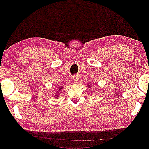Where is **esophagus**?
Wrapping results in <instances>:
<instances>
[{"mask_svg": "<svg viewBox=\"0 0 149 149\" xmlns=\"http://www.w3.org/2000/svg\"><path fill=\"white\" fill-rule=\"evenodd\" d=\"M78 79H79V78H78V76H76V75H74V76H73V80L74 81H75L76 83V82H78Z\"/></svg>", "mask_w": 149, "mask_h": 149, "instance_id": "1", "label": "esophagus"}]
</instances>
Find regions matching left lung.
Returning a JSON list of instances; mask_svg holds the SVG:
<instances>
[{"instance_id":"8db88e82","label":"left lung","mask_w":149,"mask_h":149,"mask_svg":"<svg viewBox=\"0 0 149 149\" xmlns=\"http://www.w3.org/2000/svg\"><path fill=\"white\" fill-rule=\"evenodd\" d=\"M89 85V84H88ZM90 86H91V85H90Z\"/></svg>"}]
</instances>
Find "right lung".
I'll use <instances>...</instances> for the list:
<instances>
[{
    "instance_id": "1",
    "label": "right lung",
    "mask_w": 149,
    "mask_h": 149,
    "mask_svg": "<svg viewBox=\"0 0 149 149\" xmlns=\"http://www.w3.org/2000/svg\"><path fill=\"white\" fill-rule=\"evenodd\" d=\"M60 89H62V87H61V88H60Z\"/></svg>"
}]
</instances>
